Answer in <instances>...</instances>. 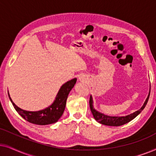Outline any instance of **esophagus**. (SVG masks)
Returning a JSON list of instances; mask_svg holds the SVG:
<instances>
[{"instance_id":"1","label":"esophagus","mask_w":156,"mask_h":156,"mask_svg":"<svg viewBox=\"0 0 156 156\" xmlns=\"http://www.w3.org/2000/svg\"><path fill=\"white\" fill-rule=\"evenodd\" d=\"M80 80H81V78H80Z\"/></svg>"}]
</instances>
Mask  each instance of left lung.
Listing matches in <instances>:
<instances>
[{"label": "left lung", "mask_w": 156, "mask_h": 156, "mask_svg": "<svg viewBox=\"0 0 156 156\" xmlns=\"http://www.w3.org/2000/svg\"><path fill=\"white\" fill-rule=\"evenodd\" d=\"M150 92H151V90L149 91L148 96V97H147V99H146V101H145L144 105L142 106V107L140 108L139 110L136 111V112L133 113V114L127 115V116H110L97 112V111L96 110L93 106V99L91 96H90V99H89V106H90L91 112L92 113L94 118L95 120L98 121V122L106 126H119L126 124V123H129V121L133 120V119H135L136 117L144 109V108L146 107L147 103H148L149 96H150Z\"/></svg>", "instance_id": "left-lung-1"}]
</instances>
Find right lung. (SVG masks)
Wrapping results in <instances>:
<instances>
[{
    "label": "right lung",
    "instance_id": "add662e5",
    "mask_svg": "<svg viewBox=\"0 0 156 156\" xmlns=\"http://www.w3.org/2000/svg\"><path fill=\"white\" fill-rule=\"evenodd\" d=\"M76 78H74L65 83L59 89L54 102L48 108L38 112H28V111L21 109L13 103L9 93H8V97L16 112L28 122L41 126L52 124L56 123L62 116L68 94L76 84Z\"/></svg>",
    "mask_w": 156,
    "mask_h": 156
}]
</instances>
